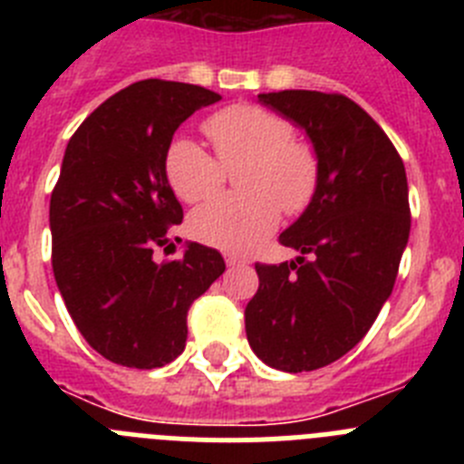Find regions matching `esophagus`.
I'll use <instances>...</instances> for the list:
<instances>
[{
  "mask_svg": "<svg viewBox=\"0 0 464 464\" xmlns=\"http://www.w3.org/2000/svg\"><path fill=\"white\" fill-rule=\"evenodd\" d=\"M225 262H227V267H241V265H246L244 257L235 256V253H225Z\"/></svg>",
  "mask_w": 464,
  "mask_h": 464,
  "instance_id": "esophagus-1",
  "label": "esophagus"
}]
</instances>
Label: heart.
I'll return each instance as SVG.
<instances>
[{"label":"heart","instance_id":"b5f03b06","mask_svg":"<svg viewBox=\"0 0 464 464\" xmlns=\"http://www.w3.org/2000/svg\"><path fill=\"white\" fill-rule=\"evenodd\" d=\"M204 130L216 146L208 153L195 139L179 137L167 149L169 186L183 202H202L225 181V167L239 169L244 192L218 195L190 216V232L225 251H251L274 232L283 211L297 213L318 186V160L306 143L293 141L285 118L257 106H229L213 113Z\"/></svg>","mask_w":464,"mask_h":464}]
</instances>
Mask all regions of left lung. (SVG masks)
I'll use <instances>...</instances> for the list:
<instances>
[{
	"mask_svg": "<svg viewBox=\"0 0 464 464\" xmlns=\"http://www.w3.org/2000/svg\"><path fill=\"white\" fill-rule=\"evenodd\" d=\"M257 102L302 127L318 160V186L278 241L297 251L256 265L246 337L274 370H321L367 334L391 297L411 213L404 162L374 118L343 94L281 90Z\"/></svg>",
	"mask_w": 464,
	"mask_h": 464,
	"instance_id": "obj_1",
	"label": "left lung"
}]
</instances>
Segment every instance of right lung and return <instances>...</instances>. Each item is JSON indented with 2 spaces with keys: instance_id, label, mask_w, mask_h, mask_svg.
<instances>
[{
  "instance_id": "1",
  "label": "right lung",
  "mask_w": 464,
  "mask_h": 464,
  "mask_svg": "<svg viewBox=\"0 0 464 464\" xmlns=\"http://www.w3.org/2000/svg\"><path fill=\"white\" fill-rule=\"evenodd\" d=\"M218 92L149 79L127 85L69 139L51 195L53 274L85 342L111 362L155 370L183 353L188 309L225 272L216 248L174 253L183 208L167 181V149L183 121ZM181 241V239H176Z\"/></svg>"
}]
</instances>
